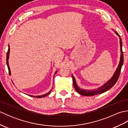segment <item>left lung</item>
<instances>
[{
	"label": "left lung",
	"instance_id": "8db88e82",
	"mask_svg": "<svg viewBox=\"0 0 128 128\" xmlns=\"http://www.w3.org/2000/svg\"><path fill=\"white\" fill-rule=\"evenodd\" d=\"M116 34L118 35L119 37V39H120V52H121V55H120V62H119V66L116 69V71L114 74L113 77L110 78V79L108 81L107 83H106L104 85L100 87V88H98L97 90H91V91H88V90H84L81 89L80 88H78V86L76 83V81L74 77L72 75V82H73V85H74V87L75 88L76 91L78 94L82 95V96H94V95L96 94H101L103 92L108 91V90H110V88H112V87L115 85V84L117 81L119 75H120V73L121 71V69L122 66H123V62H124V56H123V50H122V40L121 38L120 37L119 34L117 33V32H116Z\"/></svg>",
	"mask_w": 128,
	"mask_h": 128
}]
</instances>
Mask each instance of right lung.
<instances>
[{
  "mask_svg": "<svg viewBox=\"0 0 128 128\" xmlns=\"http://www.w3.org/2000/svg\"><path fill=\"white\" fill-rule=\"evenodd\" d=\"M9 54H10V47L9 46V47H8V52H7V54H6V64H7V66H8V70H9V75H11V73H10V68H9V62H8V60H9ZM56 72L55 73V74H56ZM52 91V90H51ZM50 91L48 92V94H43V95H42V96H31V95H28V96H31V97H38V98H42V97H44L46 96H47V95H48L49 94H50Z\"/></svg>",
  "mask_w": 128,
  "mask_h": 128,
  "instance_id": "obj_1",
  "label": "right lung"
}]
</instances>
